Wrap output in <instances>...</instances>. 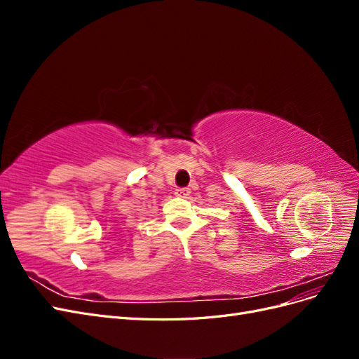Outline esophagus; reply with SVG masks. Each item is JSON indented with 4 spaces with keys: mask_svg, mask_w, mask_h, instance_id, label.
<instances>
[{
    "mask_svg": "<svg viewBox=\"0 0 359 359\" xmlns=\"http://www.w3.org/2000/svg\"><path fill=\"white\" fill-rule=\"evenodd\" d=\"M175 194H177L178 198H187L189 194H190V189L189 187H178L175 190Z\"/></svg>",
    "mask_w": 359,
    "mask_h": 359,
    "instance_id": "obj_1",
    "label": "esophagus"
}]
</instances>
